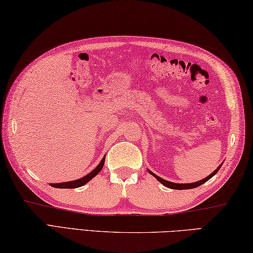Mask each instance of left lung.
I'll use <instances>...</instances> for the list:
<instances>
[{"label":"left lung","mask_w":253,"mask_h":253,"mask_svg":"<svg viewBox=\"0 0 253 253\" xmlns=\"http://www.w3.org/2000/svg\"><path fill=\"white\" fill-rule=\"evenodd\" d=\"M222 164L223 163H221V165H219L218 166V168L215 169V170L213 171V172H211L208 177H206V178H204L203 180H199V181H196V182H191V183H176V182H171V181H168V180H165V179H163V178H160L159 176H157V174H155L153 171H150L149 169H147V170H148V172L150 173V174H153V176L157 179V180L159 181V182H162L164 186H166V187H168V188H170V189H177V190H183V189H192V188H196V187H199V186H201L203 185V183H205L206 181H208L210 178H212L215 173H217L218 171H219V169L221 168V166H222Z\"/></svg>","instance_id":"obj_1"}]
</instances>
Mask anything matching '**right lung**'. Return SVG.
Returning a JSON list of instances; mask_svg holds the SVG:
<instances>
[{
  "mask_svg": "<svg viewBox=\"0 0 253 253\" xmlns=\"http://www.w3.org/2000/svg\"><path fill=\"white\" fill-rule=\"evenodd\" d=\"M105 164V156L103 159L100 160V163L98 164V166L95 169H93L89 173H87L86 176L82 177L80 179H76V180H72V181H66V182H58V183H49V186H52L54 188H62V189H74V188H79L86 185L87 182L91 180L96 174H98L99 171L102 170V168Z\"/></svg>",
  "mask_w": 253,
  "mask_h": 253,
  "instance_id": "right-lung-1",
  "label": "right lung"
}]
</instances>
